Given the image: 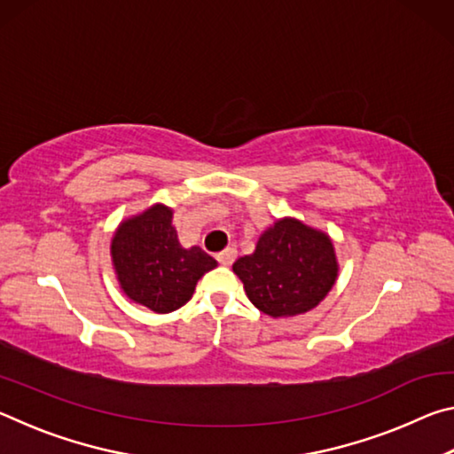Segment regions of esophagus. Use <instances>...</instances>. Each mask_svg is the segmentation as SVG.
Returning <instances> with one entry per match:
<instances>
[{
	"mask_svg": "<svg viewBox=\"0 0 454 454\" xmlns=\"http://www.w3.org/2000/svg\"><path fill=\"white\" fill-rule=\"evenodd\" d=\"M236 256H238V250L234 248V246H228V248H224L222 252H218L216 254V260L220 264H224V266H230L236 260Z\"/></svg>",
	"mask_w": 454,
	"mask_h": 454,
	"instance_id": "obj_1",
	"label": "esophagus"
}]
</instances>
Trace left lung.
<instances>
[{
  "label": "left lung",
  "instance_id": "obj_1",
  "mask_svg": "<svg viewBox=\"0 0 454 454\" xmlns=\"http://www.w3.org/2000/svg\"><path fill=\"white\" fill-rule=\"evenodd\" d=\"M246 296L268 317L312 310L334 286L338 262L333 240L294 218L276 220L258 238L256 250L232 266Z\"/></svg>",
  "mask_w": 454,
  "mask_h": 454
}]
</instances>
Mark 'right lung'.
<instances>
[{
    "mask_svg": "<svg viewBox=\"0 0 454 454\" xmlns=\"http://www.w3.org/2000/svg\"><path fill=\"white\" fill-rule=\"evenodd\" d=\"M172 210L152 206L118 226L112 238V262L120 288L137 304L158 314L178 310L194 294L196 282L216 268L200 248H184L172 226Z\"/></svg>",
    "mask_w": 454,
    "mask_h": 454,
    "instance_id": "obj_1",
    "label": "right lung"
}]
</instances>
